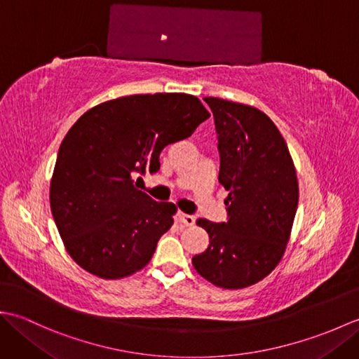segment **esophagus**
<instances>
[{
  "instance_id": "34e87169",
  "label": "esophagus",
  "mask_w": 359,
  "mask_h": 359,
  "mask_svg": "<svg viewBox=\"0 0 359 359\" xmlns=\"http://www.w3.org/2000/svg\"><path fill=\"white\" fill-rule=\"evenodd\" d=\"M179 222L185 224L187 226H191L196 222V217L191 215H185V212H179Z\"/></svg>"
}]
</instances>
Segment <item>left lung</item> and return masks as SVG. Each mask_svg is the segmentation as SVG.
<instances>
[{"instance_id":"8db88e82","label":"left lung","mask_w":359,"mask_h":359,"mask_svg":"<svg viewBox=\"0 0 359 359\" xmlns=\"http://www.w3.org/2000/svg\"><path fill=\"white\" fill-rule=\"evenodd\" d=\"M219 139V184L228 220L197 219L210 245L193 257L196 271L216 287L245 288L280 262L299 201L293 158L271 118L255 106L205 97Z\"/></svg>"}]
</instances>
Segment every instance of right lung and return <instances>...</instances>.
I'll return each instance as SVG.
<instances>
[{"label":"right lung","instance_id":"1","mask_svg":"<svg viewBox=\"0 0 359 359\" xmlns=\"http://www.w3.org/2000/svg\"><path fill=\"white\" fill-rule=\"evenodd\" d=\"M208 117L194 95L158 93L100 103L75 121L60 144L49 199L65 248L83 270L121 279L149 264L177 207L152 201L134 177L156 172L163 148Z\"/></svg>","mask_w":359,"mask_h":359}]
</instances>
